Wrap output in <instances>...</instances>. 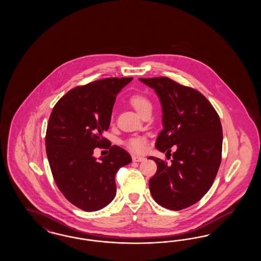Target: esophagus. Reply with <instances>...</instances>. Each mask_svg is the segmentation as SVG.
<instances>
[{
  "instance_id": "esophagus-1",
  "label": "esophagus",
  "mask_w": 261,
  "mask_h": 261,
  "mask_svg": "<svg viewBox=\"0 0 261 261\" xmlns=\"http://www.w3.org/2000/svg\"><path fill=\"white\" fill-rule=\"evenodd\" d=\"M132 160H133V162H144L146 159L144 156H140V155H133Z\"/></svg>"
}]
</instances>
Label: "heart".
<instances>
[{
  "instance_id": "heart-1",
  "label": "heart",
  "mask_w": 261,
  "mask_h": 261,
  "mask_svg": "<svg viewBox=\"0 0 261 261\" xmlns=\"http://www.w3.org/2000/svg\"><path fill=\"white\" fill-rule=\"evenodd\" d=\"M129 102L130 105L139 112L141 115L146 112L147 110L151 109V102L145 95L141 93H135L132 94L129 97ZM126 147L133 151L141 152L143 151L146 147V139L141 137H134L126 141L125 143Z\"/></svg>"
}]
</instances>
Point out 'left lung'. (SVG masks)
<instances>
[{"label": "left lung", "instance_id": "8db88e82", "mask_svg": "<svg viewBox=\"0 0 261 261\" xmlns=\"http://www.w3.org/2000/svg\"><path fill=\"white\" fill-rule=\"evenodd\" d=\"M161 99L163 129L155 148L172 153L171 164L149 156L158 171L149 185L163 207L181 211L198 202L211 189L221 163L222 126L211 102L199 91L168 77L140 78ZM171 155V153H170Z\"/></svg>", "mask_w": 261, "mask_h": 261}]
</instances>
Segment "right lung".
<instances>
[{
    "instance_id": "obj_1",
    "label": "right lung",
    "mask_w": 261,
    "mask_h": 261,
    "mask_svg": "<svg viewBox=\"0 0 261 261\" xmlns=\"http://www.w3.org/2000/svg\"><path fill=\"white\" fill-rule=\"evenodd\" d=\"M132 77L105 78L71 89L53 109L46 151L53 177L62 195L78 208L101 210L116 194L115 174L132 162L125 149L102 137L110 128L117 94ZM110 149L98 161L93 149Z\"/></svg>"
}]
</instances>
